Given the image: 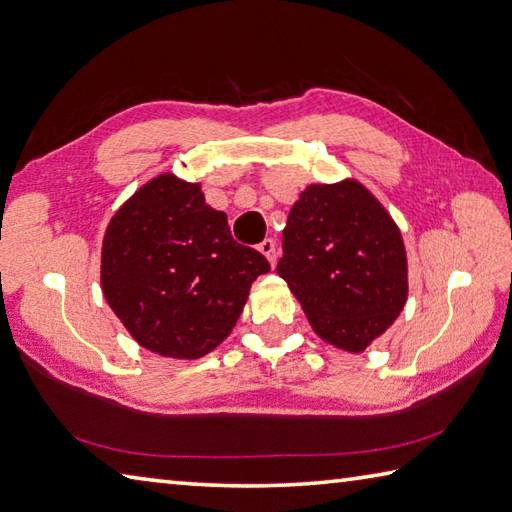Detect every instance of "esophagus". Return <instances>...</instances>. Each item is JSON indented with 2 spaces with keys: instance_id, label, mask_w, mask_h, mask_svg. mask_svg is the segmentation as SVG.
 Returning a JSON list of instances; mask_svg holds the SVG:
<instances>
[{
  "instance_id": "34e87169",
  "label": "esophagus",
  "mask_w": 512,
  "mask_h": 512,
  "mask_svg": "<svg viewBox=\"0 0 512 512\" xmlns=\"http://www.w3.org/2000/svg\"><path fill=\"white\" fill-rule=\"evenodd\" d=\"M258 252L260 254H263L267 260H269V263H272V265H276V243H274V240L272 238H265L263 240V243H260L258 245Z\"/></svg>"
}]
</instances>
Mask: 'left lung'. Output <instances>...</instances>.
Masks as SVG:
<instances>
[{"instance_id":"8db88e82","label":"left lung","mask_w":512,"mask_h":512,"mask_svg":"<svg viewBox=\"0 0 512 512\" xmlns=\"http://www.w3.org/2000/svg\"><path fill=\"white\" fill-rule=\"evenodd\" d=\"M276 272L314 332L347 352H363L388 330L408 298L401 231L356 180L303 191L287 216Z\"/></svg>"}]
</instances>
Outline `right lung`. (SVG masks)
Wrapping results in <instances>:
<instances>
[{
  "label": "right lung",
  "mask_w": 512,
  "mask_h": 512,
  "mask_svg": "<svg viewBox=\"0 0 512 512\" xmlns=\"http://www.w3.org/2000/svg\"><path fill=\"white\" fill-rule=\"evenodd\" d=\"M267 258L231 238L200 185L153 178L115 211L102 243V292L147 350L200 359L236 325Z\"/></svg>",
  "instance_id": "1"
}]
</instances>
